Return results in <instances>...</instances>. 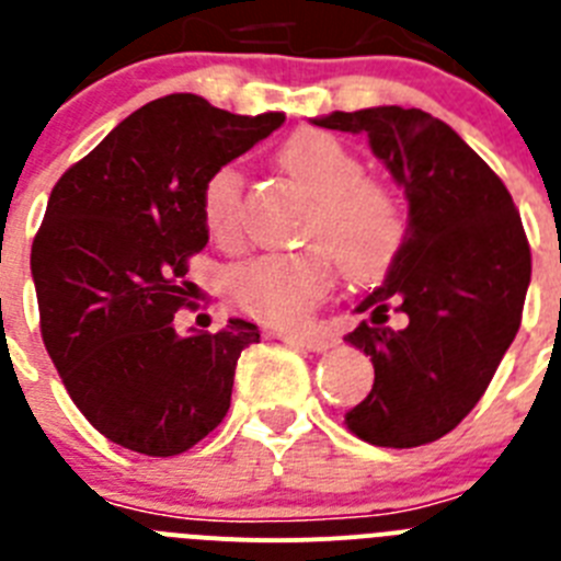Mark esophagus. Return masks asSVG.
<instances>
[{"mask_svg":"<svg viewBox=\"0 0 561 561\" xmlns=\"http://www.w3.org/2000/svg\"><path fill=\"white\" fill-rule=\"evenodd\" d=\"M285 344H294V347L308 350V353H324L328 347H333V339L319 333H282L279 335Z\"/></svg>","mask_w":561,"mask_h":561,"instance_id":"34e87169","label":"esophagus"}]
</instances>
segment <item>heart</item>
<instances>
[{"label": "heart", "mask_w": 561, "mask_h": 561, "mask_svg": "<svg viewBox=\"0 0 561 561\" xmlns=\"http://www.w3.org/2000/svg\"><path fill=\"white\" fill-rule=\"evenodd\" d=\"M282 165L316 197L310 240L328 248L339 267L353 279L387 271L407 233L401 199L387 186L367 180L362 158L324 133H299L282 146ZM203 222L214 240L237 237L242 208V174L220 165L208 174L199 194ZM333 262L324 251L262 253L231 267L228 299L245 316L296 328L328 296Z\"/></svg>", "instance_id": "heart-1"}]
</instances>
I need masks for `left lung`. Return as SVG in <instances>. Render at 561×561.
Segmentation results:
<instances>
[{"label":"left lung","instance_id":"1","mask_svg":"<svg viewBox=\"0 0 561 561\" xmlns=\"http://www.w3.org/2000/svg\"><path fill=\"white\" fill-rule=\"evenodd\" d=\"M316 126L367 135L403 188L407 233L367 313L344 335L375 367L344 417L373 446L412 449L457 426L483 398L523 321L530 248L508 188L449 124L423 110L330 112ZM404 313L389 329L388 310Z\"/></svg>","mask_w":561,"mask_h":561}]
</instances>
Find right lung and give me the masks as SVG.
Masks as SVG:
<instances>
[{"mask_svg": "<svg viewBox=\"0 0 561 561\" xmlns=\"http://www.w3.org/2000/svg\"><path fill=\"white\" fill-rule=\"evenodd\" d=\"M285 124L192 92L149 101L70 165L31 251L42 339L72 403L124 449L172 457L220 426L256 324L180 335L188 256L208 242V174Z\"/></svg>", "mask_w": 561, "mask_h": 561, "instance_id": "add662e5", "label": "right lung"}]
</instances>
